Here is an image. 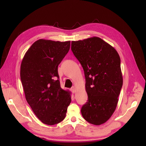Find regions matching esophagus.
I'll return each mask as SVG.
<instances>
[{
  "instance_id": "1",
  "label": "esophagus",
  "mask_w": 146,
  "mask_h": 146,
  "mask_svg": "<svg viewBox=\"0 0 146 146\" xmlns=\"http://www.w3.org/2000/svg\"><path fill=\"white\" fill-rule=\"evenodd\" d=\"M70 90H71L72 93H75V92H76V87H75V86H73V87L71 88V89H70Z\"/></svg>"
}]
</instances>
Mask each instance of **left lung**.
Wrapping results in <instances>:
<instances>
[{"instance_id": "8db88e82", "label": "left lung", "mask_w": 146, "mask_h": 146, "mask_svg": "<svg viewBox=\"0 0 146 146\" xmlns=\"http://www.w3.org/2000/svg\"><path fill=\"white\" fill-rule=\"evenodd\" d=\"M71 50L85 76L88 99L82 107V116L92 124H102L115 111L122 86L120 56L99 37L72 41Z\"/></svg>"}]
</instances>
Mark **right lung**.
I'll use <instances>...</instances> for the list:
<instances>
[{
	"label": "right lung",
	"instance_id": "add662e5",
	"mask_svg": "<svg viewBox=\"0 0 146 146\" xmlns=\"http://www.w3.org/2000/svg\"><path fill=\"white\" fill-rule=\"evenodd\" d=\"M70 43L39 39L29 48L21 63L20 76L26 100L47 125L62 121L71 102L70 92L60 86L58 73Z\"/></svg>",
	"mask_w": 146,
	"mask_h": 146
}]
</instances>
